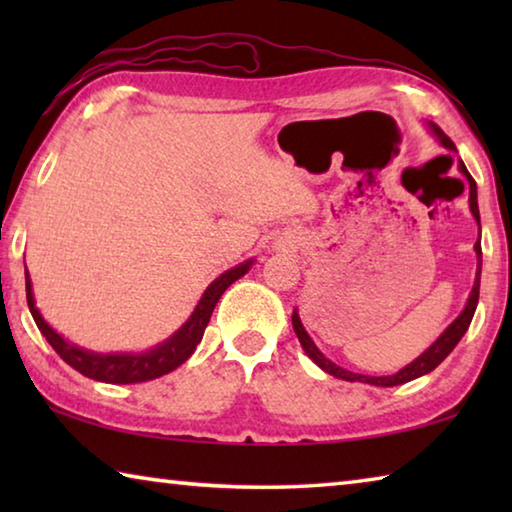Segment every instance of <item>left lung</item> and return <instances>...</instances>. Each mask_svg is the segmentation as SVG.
<instances>
[{
    "label": "left lung",
    "instance_id": "1",
    "mask_svg": "<svg viewBox=\"0 0 512 512\" xmlns=\"http://www.w3.org/2000/svg\"><path fill=\"white\" fill-rule=\"evenodd\" d=\"M427 128H429V133H431L433 137H436V140H438L440 144L445 146V149L456 151L454 142L449 140V137H447L443 131H440V128H438L436 124H431V121H429ZM458 171L463 173V176L467 178V185H470V198H467V203H470V212H472L474 221H476V225H479V230H481L479 203H476V183H474V178L470 176V173H467L463 160H458ZM474 253H476L474 287H472V291H470V296H467V302H465L463 311L452 320V323H449V325L445 327V332L440 334L438 339L433 341V343L429 345V348L420 354V357H415L411 363H406L404 368L393 372V375H381V377L359 375V372H352V370H348V368L336 366V363H334L332 359H327L325 354L318 350V345H316L314 341H311V336L307 334V329H305V325H302V320H300L298 307L293 309V316H291L293 332H296L298 341H300L302 350H305L307 357H309L311 361H314L320 370H325L327 375H332V377H336V379L361 381V384L384 386V388H386V386H400V384H406V381H411V379H418V377H422V375H427V372H431L433 368H438L440 363H443V361L449 357V352H452V350L456 348L458 341L463 339V334L467 332V327H470V323H472V316H474V311H476V305H479V287H481V264H483V259H481V235H479V241H476V244H474Z\"/></svg>",
    "mask_w": 512,
    "mask_h": 512
}]
</instances>
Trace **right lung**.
Here are the masks:
<instances>
[{"label":"right lung","instance_id":"add662e5","mask_svg":"<svg viewBox=\"0 0 512 512\" xmlns=\"http://www.w3.org/2000/svg\"><path fill=\"white\" fill-rule=\"evenodd\" d=\"M253 264L255 259L250 257L246 262H241L221 273L210 287L203 291V296L194 307L192 316H189L169 339H164L162 343L142 352H94L67 341L63 334H58L56 329L47 323L45 316H42L40 309L36 307V296H33L29 271H24V277H27V302L31 316L36 320L38 329L49 341L51 348L60 354V359L90 379L106 381V384H140V381H151L167 375V372L183 366V363L192 357L196 345L203 339L205 327L210 323L212 311L216 307V302L223 296V291L228 289L232 282H237L239 277H244Z\"/></svg>","mask_w":512,"mask_h":512}]
</instances>
